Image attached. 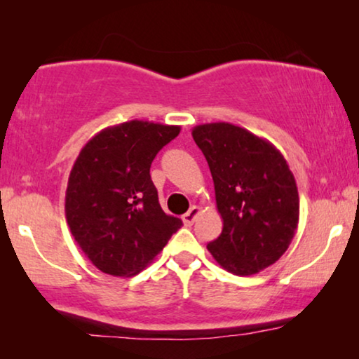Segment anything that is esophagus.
<instances>
[{
  "mask_svg": "<svg viewBox=\"0 0 359 359\" xmlns=\"http://www.w3.org/2000/svg\"><path fill=\"white\" fill-rule=\"evenodd\" d=\"M201 214V208L199 205H193V208H191L188 212L186 214H183V222H184V225H193L194 224V220H196V217H198V215Z\"/></svg>",
  "mask_w": 359,
  "mask_h": 359,
  "instance_id": "esophagus-1",
  "label": "esophagus"
}]
</instances>
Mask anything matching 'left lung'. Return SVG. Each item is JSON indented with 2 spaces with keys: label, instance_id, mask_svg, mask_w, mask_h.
I'll list each match as a JSON object with an SVG mask.
<instances>
[{
  "label": "left lung",
  "instance_id": "8db88e82",
  "mask_svg": "<svg viewBox=\"0 0 359 359\" xmlns=\"http://www.w3.org/2000/svg\"><path fill=\"white\" fill-rule=\"evenodd\" d=\"M208 160L222 233L208 250L224 269L252 276L286 252L299 224L292 171L276 147L243 127L210 122L193 129Z\"/></svg>",
  "mask_w": 359,
  "mask_h": 359
}]
</instances>
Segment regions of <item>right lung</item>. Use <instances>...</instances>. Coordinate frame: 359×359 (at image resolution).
Masks as SVG:
<instances>
[{"label": "right lung", "mask_w": 359, "mask_h": 359, "mask_svg": "<svg viewBox=\"0 0 359 359\" xmlns=\"http://www.w3.org/2000/svg\"><path fill=\"white\" fill-rule=\"evenodd\" d=\"M180 130V126L137 119L106 127L88 140L73 163L67 224L100 271L134 276L183 225L163 212L150 178L151 161Z\"/></svg>", "instance_id": "1"}]
</instances>
